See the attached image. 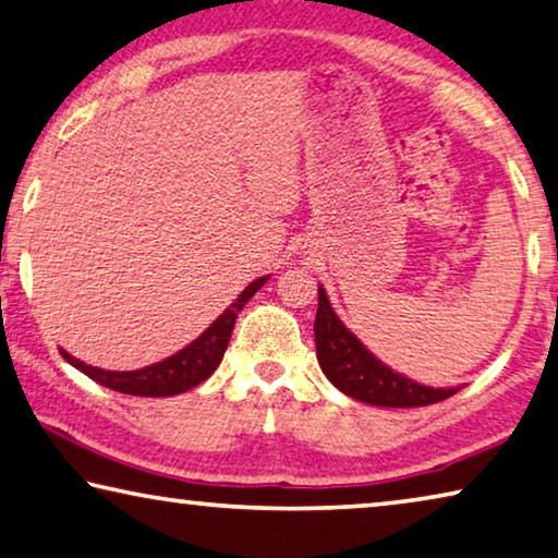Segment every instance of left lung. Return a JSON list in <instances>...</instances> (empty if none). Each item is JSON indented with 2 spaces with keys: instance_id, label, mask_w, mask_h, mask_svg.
<instances>
[{
  "instance_id": "obj_1",
  "label": "left lung",
  "mask_w": 558,
  "mask_h": 558,
  "mask_svg": "<svg viewBox=\"0 0 558 558\" xmlns=\"http://www.w3.org/2000/svg\"><path fill=\"white\" fill-rule=\"evenodd\" d=\"M315 348L325 377L352 400L377 407H424L459 392L457 387L420 385L377 360L335 315L325 288H317Z\"/></svg>"
}]
</instances>
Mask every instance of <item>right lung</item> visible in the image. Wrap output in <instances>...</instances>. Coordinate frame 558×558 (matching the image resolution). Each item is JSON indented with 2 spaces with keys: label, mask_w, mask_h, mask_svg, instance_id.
I'll use <instances>...</instances> for the list:
<instances>
[{
  "label": "right lung",
  "mask_w": 558,
  "mask_h": 558,
  "mask_svg": "<svg viewBox=\"0 0 558 558\" xmlns=\"http://www.w3.org/2000/svg\"><path fill=\"white\" fill-rule=\"evenodd\" d=\"M265 280H268V276L253 280L251 286L226 307L223 315H218L216 323H210V327H206L191 344H185V348L175 352V355L156 362V365H148L144 369L113 373V369L86 365V362L69 355L66 350L59 352L69 365H74L78 369V373L92 377L94 383L109 387V390L136 397H173L189 392L191 387L201 385L203 379L214 375V369L220 365V360H223L228 340H231L238 313H241L247 300L265 286Z\"/></svg>",
  "instance_id": "right-lung-1"
}]
</instances>
